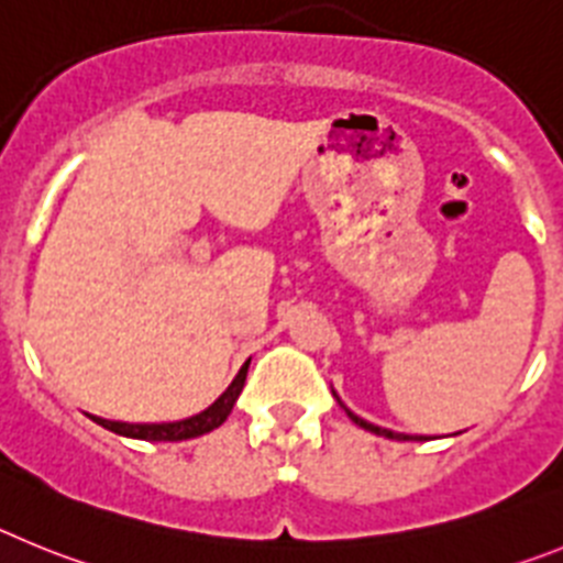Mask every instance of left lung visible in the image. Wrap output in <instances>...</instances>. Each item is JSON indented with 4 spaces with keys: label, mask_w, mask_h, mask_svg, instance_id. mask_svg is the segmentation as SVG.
Wrapping results in <instances>:
<instances>
[{
    "label": "left lung",
    "mask_w": 563,
    "mask_h": 563,
    "mask_svg": "<svg viewBox=\"0 0 563 563\" xmlns=\"http://www.w3.org/2000/svg\"><path fill=\"white\" fill-rule=\"evenodd\" d=\"M333 395H336V393H333ZM336 401H339V395H336ZM339 404H342V401H339ZM342 407H344V404H342ZM344 412H347V418H351L353 423H356V427L367 429V432L378 434V438H389V440H427V438H423V434H404V432H393V429L376 427V423H369V420L358 418V415L351 412V409H347V407H344Z\"/></svg>",
    "instance_id": "8db88e82"
}]
</instances>
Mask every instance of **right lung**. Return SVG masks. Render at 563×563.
<instances>
[{
    "instance_id": "1",
    "label": "right lung",
    "mask_w": 563,
    "mask_h": 563,
    "mask_svg": "<svg viewBox=\"0 0 563 563\" xmlns=\"http://www.w3.org/2000/svg\"><path fill=\"white\" fill-rule=\"evenodd\" d=\"M250 362L238 369V376L232 378L230 387H227L224 393H221L219 398L205 409V412L190 415V418L185 420H174V423H125V420H106V418H98V415H89V418H92L98 427L109 429V432L123 434V438H134V440H151V443H176V440L201 438V434L219 429L221 423L230 418L232 407H235L238 401V395H241V389H244Z\"/></svg>"
}]
</instances>
